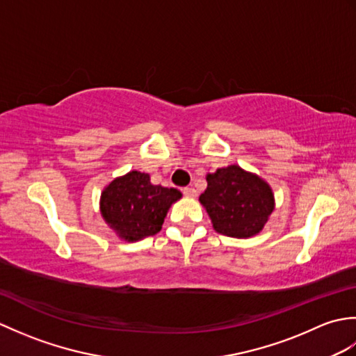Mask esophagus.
<instances>
[{"instance_id":"34e87169","label":"esophagus","mask_w":356,"mask_h":356,"mask_svg":"<svg viewBox=\"0 0 356 356\" xmlns=\"http://www.w3.org/2000/svg\"><path fill=\"white\" fill-rule=\"evenodd\" d=\"M184 194L186 195V197H195V195H197V191H195L193 186H186V188H184Z\"/></svg>"}]
</instances>
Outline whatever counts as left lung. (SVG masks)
<instances>
[{
    "label": "left lung",
    "mask_w": 356,
    "mask_h": 356,
    "mask_svg": "<svg viewBox=\"0 0 356 356\" xmlns=\"http://www.w3.org/2000/svg\"><path fill=\"white\" fill-rule=\"evenodd\" d=\"M207 182L199 202L216 232L234 238L261 232L275 209L274 191L266 180L234 163L208 172Z\"/></svg>",
    "instance_id": "obj_1"
}]
</instances>
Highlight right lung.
<instances>
[{"label": "right lung", "instance_id": "right-lung-1", "mask_svg": "<svg viewBox=\"0 0 356 356\" xmlns=\"http://www.w3.org/2000/svg\"><path fill=\"white\" fill-rule=\"evenodd\" d=\"M182 199L176 188L151 184L149 174L130 171L104 186L101 216L124 241H139L162 229L172 203Z\"/></svg>", "mask_w": 356, "mask_h": 356}]
</instances>
